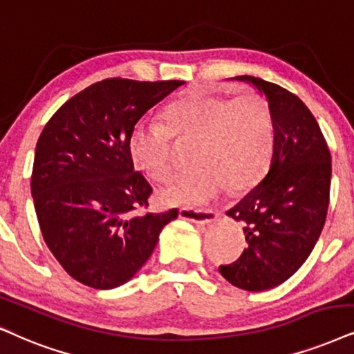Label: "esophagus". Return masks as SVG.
<instances>
[{
  "mask_svg": "<svg viewBox=\"0 0 354 354\" xmlns=\"http://www.w3.org/2000/svg\"><path fill=\"white\" fill-rule=\"evenodd\" d=\"M180 217L191 221L194 223H210L216 221L217 214L212 209H191V207H181Z\"/></svg>",
  "mask_w": 354,
  "mask_h": 354,
  "instance_id": "1",
  "label": "esophagus"
}]
</instances>
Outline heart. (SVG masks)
I'll return each instance as SVG.
<instances>
[{
    "label": "heart",
    "mask_w": 354,
    "mask_h": 354,
    "mask_svg": "<svg viewBox=\"0 0 354 354\" xmlns=\"http://www.w3.org/2000/svg\"><path fill=\"white\" fill-rule=\"evenodd\" d=\"M174 138L196 142L198 165L162 191L168 204L201 205L230 186L248 189L265 176L276 144L271 106L258 93L229 96L198 93L173 102L163 120L144 119L133 127L129 150L136 167L155 181L176 171Z\"/></svg>",
    "instance_id": "1"
}]
</instances>
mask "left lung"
I'll return each instance as SVG.
<instances>
[{
    "mask_svg": "<svg viewBox=\"0 0 354 354\" xmlns=\"http://www.w3.org/2000/svg\"><path fill=\"white\" fill-rule=\"evenodd\" d=\"M239 78L265 93L276 144L263 181L227 212L245 225L248 247L218 271L235 288L258 292L289 279L314 250L328 210L332 155L315 118L294 93L248 75Z\"/></svg>",
    "mask_w": 354,
    "mask_h": 354,
    "instance_id": "1",
    "label": "left lung"
}]
</instances>
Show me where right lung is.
<instances>
[{"label":"right lung","mask_w":354,"mask_h":354,"mask_svg":"<svg viewBox=\"0 0 354 354\" xmlns=\"http://www.w3.org/2000/svg\"><path fill=\"white\" fill-rule=\"evenodd\" d=\"M185 82L107 78L70 97L35 147L30 191L47 247L78 283L113 289L153 253L178 209L145 212L150 183L129 150L138 119Z\"/></svg>","instance_id":"obj_1"}]
</instances>
